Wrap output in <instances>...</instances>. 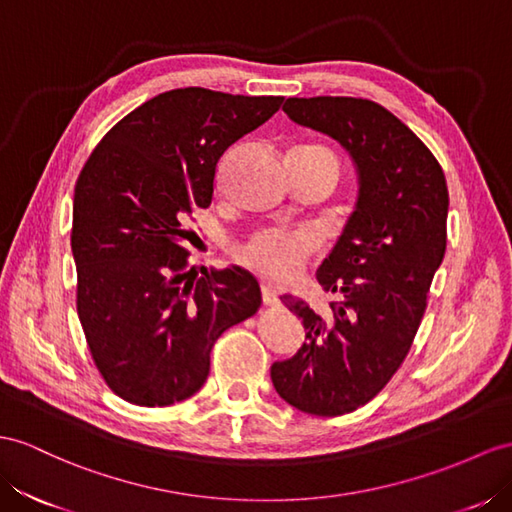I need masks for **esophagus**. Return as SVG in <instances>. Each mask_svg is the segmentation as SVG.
Returning <instances> with one entry per match:
<instances>
[{"instance_id": "34e87169", "label": "esophagus", "mask_w": 512, "mask_h": 512, "mask_svg": "<svg viewBox=\"0 0 512 512\" xmlns=\"http://www.w3.org/2000/svg\"><path fill=\"white\" fill-rule=\"evenodd\" d=\"M261 300H264L266 307H274L279 303V296L277 290H272L270 285H261Z\"/></svg>"}]
</instances>
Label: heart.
<instances>
[{
    "label": "heart",
    "instance_id": "b5f03b06",
    "mask_svg": "<svg viewBox=\"0 0 512 512\" xmlns=\"http://www.w3.org/2000/svg\"><path fill=\"white\" fill-rule=\"evenodd\" d=\"M296 160L329 162L337 166V157L322 144H300L292 151ZM322 238L318 231L303 229H266L248 238L240 248L242 264L257 270L261 277L274 283H292L303 274L307 261L320 251Z\"/></svg>",
    "mask_w": 512,
    "mask_h": 512
}]
</instances>
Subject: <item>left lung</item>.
Returning <instances> with one entry per match:
<instances>
[{"label": "left lung", "instance_id": "8db88e82", "mask_svg": "<svg viewBox=\"0 0 512 512\" xmlns=\"http://www.w3.org/2000/svg\"><path fill=\"white\" fill-rule=\"evenodd\" d=\"M283 110L342 144L359 177L355 212L316 274L339 300L320 316L283 296L307 342L270 368L285 402L335 417L368 404L409 355L448 242V183L426 144L370 99L290 97Z\"/></svg>", "mask_w": 512, "mask_h": 512}]
</instances>
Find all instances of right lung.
Masks as SVG:
<instances>
[{"instance_id": "obj_1", "label": "right lung", "mask_w": 512, "mask_h": 512, "mask_svg": "<svg viewBox=\"0 0 512 512\" xmlns=\"http://www.w3.org/2000/svg\"><path fill=\"white\" fill-rule=\"evenodd\" d=\"M283 97L177 88L144 101L90 153L73 196L77 316L108 387L138 406L194 396L216 339L257 313L240 266L188 264L190 220L214 196L220 157Z\"/></svg>"}]
</instances>
